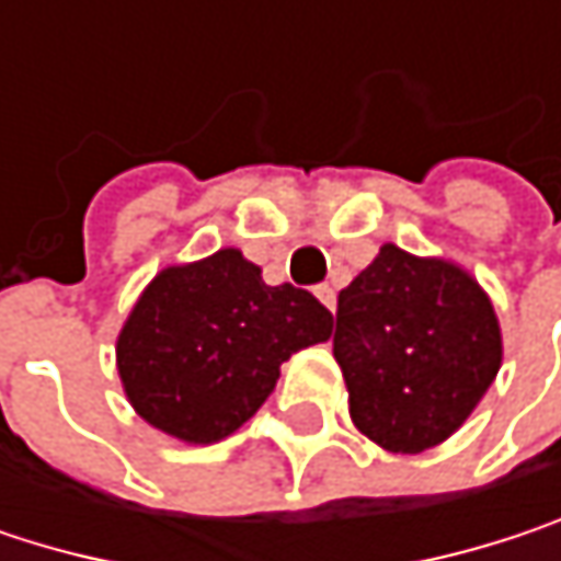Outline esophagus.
Returning a JSON list of instances; mask_svg holds the SVG:
<instances>
[{
  "mask_svg": "<svg viewBox=\"0 0 561 561\" xmlns=\"http://www.w3.org/2000/svg\"><path fill=\"white\" fill-rule=\"evenodd\" d=\"M314 295H318V301H321L324 308H331V311H334V305H337V291H334L331 285H318V288H314Z\"/></svg>",
  "mask_w": 561,
  "mask_h": 561,
  "instance_id": "esophagus-1",
  "label": "esophagus"
}]
</instances>
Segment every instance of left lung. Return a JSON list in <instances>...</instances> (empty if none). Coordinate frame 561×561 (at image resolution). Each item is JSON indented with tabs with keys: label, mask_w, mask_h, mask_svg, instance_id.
I'll return each mask as SVG.
<instances>
[{
	"label": "left lung",
	"mask_w": 561,
	"mask_h": 561,
	"mask_svg": "<svg viewBox=\"0 0 561 561\" xmlns=\"http://www.w3.org/2000/svg\"><path fill=\"white\" fill-rule=\"evenodd\" d=\"M501 324L461 266L392 243L337 295L334 360L354 425L396 455L442 445L501 370Z\"/></svg>",
	"instance_id": "1"
}]
</instances>
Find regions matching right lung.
<instances>
[{
  "label": "right lung",
  "mask_w": 561,
  "mask_h": 561,
  "mask_svg": "<svg viewBox=\"0 0 561 561\" xmlns=\"http://www.w3.org/2000/svg\"><path fill=\"white\" fill-rule=\"evenodd\" d=\"M331 331L334 314L311 291L266 285L240 250H217L149 282L119 331L116 367L149 425L210 445L256 415L295 351Z\"/></svg>",
  "instance_id": "add662e5"
}]
</instances>
